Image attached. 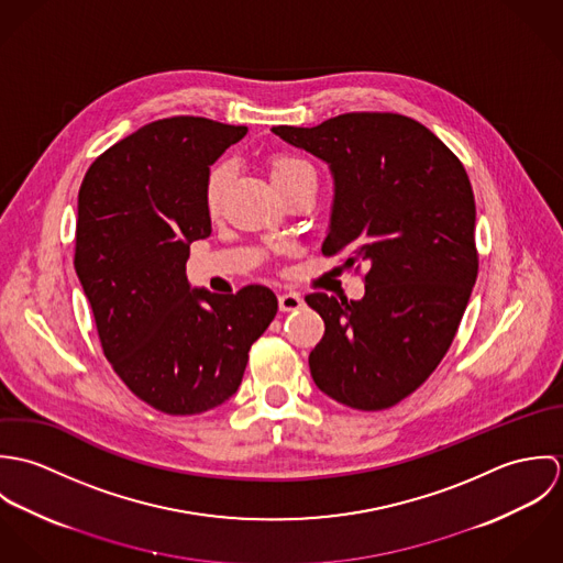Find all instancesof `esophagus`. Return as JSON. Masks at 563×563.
Listing matches in <instances>:
<instances>
[{
	"label": "esophagus",
	"instance_id": "34e87169",
	"mask_svg": "<svg viewBox=\"0 0 563 563\" xmlns=\"http://www.w3.org/2000/svg\"><path fill=\"white\" fill-rule=\"evenodd\" d=\"M303 308V297L297 292H284L279 295V310L282 312H295Z\"/></svg>",
	"mask_w": 563,
	"mask_h": 563
}]
</instances>
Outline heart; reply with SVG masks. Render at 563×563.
Here are the masks:
<instances>
[{
  "mask_svg": "<svg viewBox=\"0 0 563 563\" xmlns=\"http://www.w3.org/2000/svg\"><path fill=\"white\" fill-rule=\"evenodd\" d=\"M310 166L306 162L295 161V158H275L271 164V177L273 181L275 179H284V177H290L295 173H301V170H308ZM225 181H228V166H217L208 179V190H206V201L208 206L214 210L219 199H221V192L225 188Z\"/></svg>",
  "mask_w": 563,
  "mask_h": 563,
  "instance_id": "obj_1",
  "label": "heart"
}]
</instances>
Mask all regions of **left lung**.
Masks as SVG:
<instances>
[{
  "label": "left lung",
  "mask_w": 563,
  "mask_h": 563,
  "mask_svg": "<svg viewBox=\"0 0 563 563\" xmlns=\"http://www.w3.org/2000/svg\"><path fill=\"white\" fill-rule=\"evenodd\" d=\"M271 132L329 166L333 201L322 253L344 255L346 268L368 266L357 301L306 297L324 321L310 353L312 379L353 409L393 407L435 371L477 282L466 168L402 114L351 112Z\"/></svg>",
  "instance_id": "1"
}]
</instances>
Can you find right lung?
<instances>
[{"instance_id":"right-lung-1","label":"right lung","mask_w":563,"mask_h":563,"mask_svg":"<svg viewBox=\"0 0 563 563\" xmlns=\"http://www.w3.org/2000/svg\"><path fill=\"white\" fill-rule=\"evenodd\" d=\"M244 134L203 117L161 119L103 152L81 181L76 273L103 353L164 413L230 401L277 314L266 286L217 295L186 277L190 242L212 234L210 166Z\"/></svg>"}]
</instances>
